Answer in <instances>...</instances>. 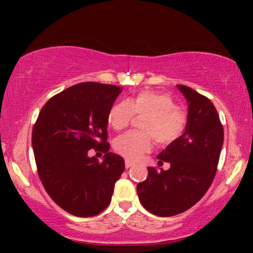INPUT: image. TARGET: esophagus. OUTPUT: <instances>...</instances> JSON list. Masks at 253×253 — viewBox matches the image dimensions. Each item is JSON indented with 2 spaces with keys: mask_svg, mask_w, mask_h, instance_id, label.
<instances>
[{
  "mask_svg": "<svg viewBox=\"0 0 253 253\" xmlns=\"http://www.w3.org/2000/svg\"><path fill=\"white\" fill-rule=\"evenodd\" d=\"M132 165H133V162L132 161H129V159H126V161H125V167H126L127 169L132 167Z\"/></svg>",
  "mask_w": 253,
  "mask_h": 253,
  "instance_id": "esophagus-1",
  "label": "esophagus"
}]
</instances>
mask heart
Listing matches in <instances>:
<instances>
[{"label": "heart", "mask_w": 253, "mask_h": 253, "mask_svg": "<svg viewBox=\"0 0 253 253\" xmlns=\"http://www.w3.org/2000/svg\"><path fill=\"white\" fill-rule=\"evenodd\" d=\"M134 114L146 117L141 123L144 132H127L114 141V150L132 161L149 152L153 138L158 144L169 145L182 135L187 126V114L177 107L176 101L170 95L152 90H143L129 101L113 104L108 124L121 130L128 126Z\"/></svg>", "instance_id": "1"}]
</instances>
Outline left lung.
<instances>
[{"label":"left lung","mask_w":253,"mask_h":253,"mask_svg":"<svg viewBox=\"0 0 253 253\" xmlns=\"http://www.w3.org/2000/svg\"><path fill=\"white\" fill-rule=\"evenodd\" d=\"M177 88L188 102L184 133L158 155L169 170L147 168L149 176L138 183L139 201L150 213L172 216L188 211L210 189L223 144V127L208 97L187 85Z\"/></svg>","instance_id":"1"}]
</instances>
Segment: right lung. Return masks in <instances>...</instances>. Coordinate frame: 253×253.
Masks as SVG:
<instances>
[{
	"label": "right lung",
	"mask_w": 253,
	"mask_h": 253,
	"mask_svg": "<svg viewBox=\"0 0 253 253\" xmlns=\"http://www.w3.org/2000/svg\"><path fill=\"white\" fill-rule=\"evenodd\" d=\"M123 88L84 82L51 97L32 132L38 175L62 210L75 216L100 214L112 201L115 182L124 172L123 157L108 152V112ZM102 150L103 162L87 151Z\"/></svg>",
	"instance_id": "obj_1"
}]
</instances>
